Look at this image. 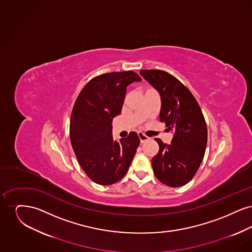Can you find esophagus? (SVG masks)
<instances>
[{
    "mask_svg": "<svg viewBox=\"0 0 252 252\" xmlns=\"http://www.w3.org/2000/svg\"><path fill=\"white\" fill-rule=\"evenodd\" d=\"M138 136H139L140 141H141V143H142V144L149 140V137H147L146 135H144V133H142V132H139V133H138Z\"/></svg>",
    "mask_w": 252,
    "mask_h": 252,
    "instance_id": "34e87169",
    "label": "esophagus"
}]
</instances>
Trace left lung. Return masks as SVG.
<instances>
[{"label": "left lung", "mask_w": 252, "mask_h": 252, "mask_svg": "<svg viewBox=\"0 0 252 252\" xmlns=\"http://www.w3.org/2000/svg\"><path fill=\"white\" fill-rule=\"evenodd\" d=\"M140 73L158 92L159 121L174 133L170 144L155 139L159 150L152 158L154 174L167 186H183L195 175L206 150L208 131L201 108L191 92L172 74L160 70Z\"/></svg>", "instance_id": "obj_1"}]
</instances>
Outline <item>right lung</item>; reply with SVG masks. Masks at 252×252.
Instances as JSON below:
<instances>
[{"label": "right lung", "instance_id": "1", "mask_svg": "<svg viewBox=\"0 0 252 252\" xmlns=\"http://www.w3.org/2000/svg\"><path fill=\"white\" fill-rule=\"evenodd\" d=\"M142 78L132 71L108 72L85 86L72 108L70 138L87 176L100 185L116 183L127 173L140 144L136 132L114 141L112 119L122 111L126 87Z\"/></svg>", "mask_w": 252, "mask_h": 252}]
</instances>
